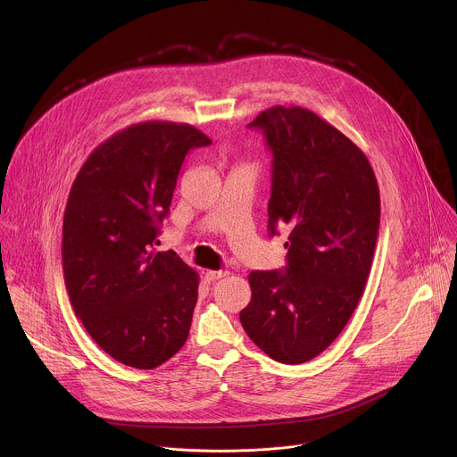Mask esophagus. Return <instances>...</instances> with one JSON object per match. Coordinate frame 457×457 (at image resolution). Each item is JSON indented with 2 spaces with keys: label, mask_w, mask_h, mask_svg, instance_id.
Segmentation results:
<instances>
[{
  "label": "esophagus",
  "mask_w": 457,
  "mask_h": 457,
  "mask_svg": "<svg viewBox=\"0 0 457 457\" xmlns=\"http://www.w3.org/2000/svg\"><path fill=\"white\" fill-rule=\"evenodd\" d=\"M228 275V271H206L204 273V278L208 280V282H215V280H219V278H222V277H226Z\"/></svg>",
  "instance_id": "obj_1"
}]
</instances>
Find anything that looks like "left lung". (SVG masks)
Here are the masks:
<instances>
[{
	"mask_svg": "<svg viewBox=\"0 0 457 457\" xmlns=\"http://www.w3.org/2000/svg\"><path fill=\"white\" fill-rule=\"evenodd\" d=\"M273 152L270 231L289 226L286 271H251L240 311L247 337L280 363L328 349L367 284L379 228V187L367 155L302 106H271L249 124Z\"/></svg>",
	"mask_w": 457,
	"mask_h": 457,
	"instance_id": "8db88e82",
	"label": "left lung"
}]
</instances>
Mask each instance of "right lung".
<instances>
[{
    "mask_svg": "<svg viewBox=\"0 0 457 457\" xmlns=\"http://www.w3.org/2000/svg\"><path fill=\"white\" fill-rule=\"evenodd\" d=\"M208 145L186 122L129 124L88 155L72 184L64 284L92 340L128 367L162 365L189 335L199 273L154 244L186 154Z\"/></svg>",
    "mask_w": 457,
    "mask_h": 457,
    "instance_id": "right-lung-1",
    "label": "right lung"
}]
</instances>
